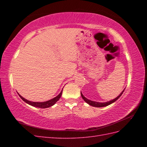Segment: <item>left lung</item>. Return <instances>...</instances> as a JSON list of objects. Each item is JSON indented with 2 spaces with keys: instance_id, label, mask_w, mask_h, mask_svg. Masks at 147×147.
Returning a JSON list of instances; mask_svg holds the SVG:
<instances>
[{
  "instance_id": "left-lung-1",
  "label": "left lung",
  "mask_w": 147,
  "mask_h": 147,
  "mask_svg": "<svg viewBox=\"0 0 147 147\" xmlns=\"http://www.w3.org/2000/svg\"><path fill=\"white\" fill-rule=\"evenodd\" d=\"M124 90H125V89H124V90L121 93H120V94L118 97H117L116 98L114 99H112V100L106 102H95V101H92V100H89L87 98H86V97L83 95L82 92H81V96L82 97L84 101H85L87 104H88L89 105H91L92 107H106V106H107V105H109L110 104L113 103V102H115L117 100H118L120 97V96L122 95V94L123 93Z\"/></svg>"
}]
</instances>
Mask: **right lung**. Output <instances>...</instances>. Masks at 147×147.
Listing matches in <instances>:
<instances>
[{
  "label": "right lung",
  "mask_w": 147,
  "mask_h": 147,
  "mask_svg": "<svg viewBox=\"0 0 147 147\" xmlns=\"http://www.w3.org/2000/svg\"><path fill=\"white\" fill-rule=\"evenodd\" d=\"M62 92H63V90L61 91V92L59 93V94L57 95L56 97H55V98H53L52 99L49 100L46 102H31L29 101L27 99H24V97H22L21 95H19L20 97L22 99L23 101H24L26 103L30 105H32L33 107H38V108H42V109H45V108H48L50 107L53 106L54 104H55L56 102L59 100L60 99V97L62 95Z\"/></svg>",
  "instance_id": "obj_1"
}]
</instances>
